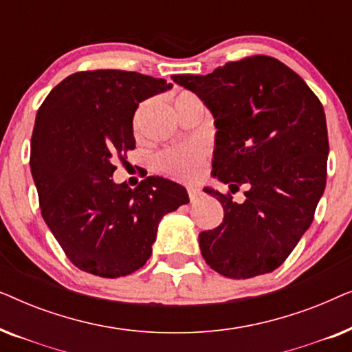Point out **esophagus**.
Wrapping results in <instances>:
<instances>
[{
    "instance_id": "esophagus-1",
    "label": "esophagus",
    "mask_w": 352,
    "mask_h": 352,
    "mask_svg": "<svg viewBox=\"0 0 352 352\" xmlns=\"http://www.w3.org/2000/svg\"><path fill=\"white\" fill-rule=\"evenodd\" d=\"M200 194L201 192L200 189H197V187H187V195H189L190 201H195L200 197Z\"/></svg>"
}]
</instances>
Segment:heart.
Instances as JSON below:
<instances>
[{
	"label": "heart",
	"instance_id": "1",
	"mask_svg": "<svg viewBox=\"0 0 352 352\" xmlns=\"http://www.w3.org/2000/svg\"><path fill=\"white\" fill-rule=\"evenodd\" d=\"M206 158H208V147L200 141H190L158 153L155 157V168L163 176L190 181L199 177L204 171Z\"/></svg>",
	"mask_w": 352,
	"mask_h": 352
}]
</instances>
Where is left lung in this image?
<instances>
[{
  "label": "left lung",
  "mask_w": 352,
  "mask_h": 352,
  "mask_svg": "<svg viewBox=\"0 0 352 352\" xmlns=\"http://www.w3.org/2000/svg\"><path fill=\"white\" fill-rule=\"evenodd\" d=\"M214 117L213 176L228 194L224 219L200 232L201 256L229 278L272 272L288 258L314 219L327 182L325 112L290 67L271 56L228 62L208 75H173ZM240 185L245 201L232 200Z\"/></svg>",
  "instance_id": "1"
}]
</instances>
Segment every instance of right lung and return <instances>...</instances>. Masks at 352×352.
<instances>
[{
    "mask_svg": "<svg viewBox=\"0 0 352 352\" xmlns=\"http://www.w3.org/2000/svg\"><path fill=\"white\" fill-rule=\"evenodd\" d=\"M166 80L126 70L76 72L38 109L30 170L43 219L81 271L115 278L147 263L160 219L189 201L176 182L148 176L115 184V162L136 147L139 102L170 89Z\"/></svg>",
    "mask_w": 352,
    "mask_h": 352,
    "instance_id": "obj_1",
    "label": "right lung"
}]
</instances>
